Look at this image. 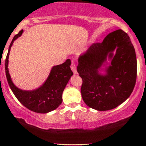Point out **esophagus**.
I'll return each instance as SVG.
<instances>
[{
  "instance_id": "obj_1",
  "label": "esophagus",
  "mask_w": 146,
  "mask_h": 146,
  "mask_svg": "<svg viewBox=\"0 0 146 146\" xmlns=\"http://www.w3.org/2000/svg\"><path fill=\"white\" fill-rule=\"evenodd\" d=\"M71 69H72V72L74 74H76L77 73V68H76V65L74 64H72V66H71Z\"/></svg>"
}]
</instances>
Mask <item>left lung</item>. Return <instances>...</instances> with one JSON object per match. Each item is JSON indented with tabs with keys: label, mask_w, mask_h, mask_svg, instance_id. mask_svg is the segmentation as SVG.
Here are the masks:
<instances>
[{
	"label": "left lung",
	"mask_w": 146,
	"mask_h": 146,
	"mask_svg": "<svg viewBox=\"0 0 146 146\" xmlns=\"http://www.w3.org/2000/svg\"><path fill=\"white\" fill-rule=\"evenodd\" d=\"M81 94L89 108L114 109L131 95L137 78V58L129 36L118 29L94 44L78 58Z\"/></svg>",
	"instance_id": "left-lung-1"
}]
</instances>
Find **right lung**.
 Listing matches in <instances>:
<instances>
[{
  "instance_id": "1",
  "label": "right lung",
  "mask_w": 146,
  "mask_h": 146,
  "mask_svg": "<svg viewBox=\"0 0 146 146\" xmlns=\"http://www.w3.org/2000/svg\"><path fill=\"white\" fill-rule=\"evenodd\" d=\"M21 30L13 38L5 62V69L8 83L17 99L23 105L35 113H47L57 109L62 103V94L73 75L70 68L71 60L67 59L64 64L53 66L47 79L39 87L33 90H23L15 85L9 71V58L11 47L15 40L22 36Z\"/></svg>"
}]
</instances>
